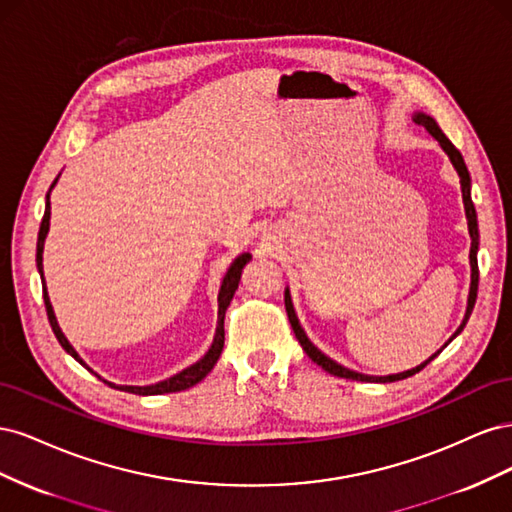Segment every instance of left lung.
<instances>
[{"label":"left lung","instance_id":"8db88e82","mask_svg":"<svg viewBox=\"0 0 512 512\" xmlns=\"http://www.w3.org/2000/svg\"><path fill=\"white\" fill-rule=\"evenodd\" d=\"M414 121L418 123V126H423V128H425V130H427V132H429V134H431L433 138H436V141L440 143V147L444 149L446 156L451 158V162H453V166H455V170H457V175H459V181H461L463 207H466L468 230H470V239H472V245H470L472 282H470V297H468V309H466V316H463V322L459 324L457 333L453 335V337H457V335L463 331V327H466V322H468V318H470V314H472V309H474V303H476V292H478V260H476V252H478V222H476V209H474L472 196H470V185H472L470 181H472V179H470L468 166H466V162H463V156L459 153V149H457L451 141H448L446 134L440 130V126L436 123V119L429 117V115H425V113H416V115H414ZM284 303H286V314H288V320H290V327H292L294 335H297L299 344H301V348L305 350V354H307L309 359H312L316 365H320L324 371H329V374L339 376V378L361 380V382H395V380H404V378L414 376L416 371H421L429 361L436 359V356L442 352V348H440L436 354H431L425 363H421V365L414 367V369L401 371V374H393V376H365V374H359V371H352V369H348V367H344V365L335 363L333 359H329L327 354H322V352H320L312 342H309L307 335H305V331L301 329V324H299L297 314H294V307H292V299H290V292H288V288H286V292H284ZM453 337H451V339H453ZM451 339H448V342H451ZM448 342H446L444 346H448Z\"/></svg>","mask_w":512,"mask_h":512}]
</instances>
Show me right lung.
Instances as JSON below:
<instances>
[{"label": "right lung", "mask_w": 512, "mask_h": 512, "mask_svg": "<svg viewBox=\"0 0 512 512\" xmlns=\"http://www.w3.org/2000/svg\"><path fill=\"white\" fill-rule=\"evenodd\" d=\"M57 183V179L53 181V185ZM51 185V188H53ZM51 192V190H49ZM49 220H51V203H49V194H46V207H44V218H42V224H40V232H38V245H36V265H38V271H40V277H42V294H44V307H46V316H49V322H51V329L57 337V342L61 344V348H64L70 356H74L76 361H79L83 367L85 361L81 359L79 354H76V350L70 346V342L66 339V335L61 333L59 324H57V318H55V312H53V305L49 301V292H46V284H44V273H42V250H44V239H46V232H49ZM252 260V254H241L239 258H235V262H232L230 269L226 271L224 280H222V286H220V294H218V329H215V337H213V344L209 348V352L203 356V359L196 361L194 365H190L188 369L179 371L177 376L168 378V380H162L158 384H149V386H117L113 382H106L108 386H115V389L119 391H128V393H134V395H162V393H177V391H185L190 389V386L198 384L200 380H203L209 371L213 369V365L218 363L220 354H222V348H224V316H226V309L232 301V297H235V290L239 288V282H241V271L243 267L247 265V262ZM89 369V367H87ZM91 371V369H89Z\"/></svg>", "instance_id": "add662e5"}]
</instances>
